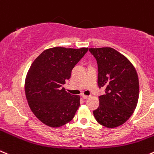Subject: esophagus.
<instances>
[{"label":"esophagus","mask_w":154,"mask_h":154,"mask_svg":"<svg viewBox=\"0 0 154 154\" xmlns=\"http://www.w3.org/2000/svg\"><path fill=\"white\" fill-rule=\"evenodd\" d=\"M82 98L84 100H87V99H88V98L90 97L89 96H86V95H82Z\"/></svg>","instance_id":"34e87169"}]
</instances>
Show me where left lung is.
Segmentation results:
<instances>
[{
    "instance_id": "left-lung-1",
    "label": "left lung",
    "mask_w": 154,
    "mask_h": 154,
    "mask_svg": "<svg viewBox=\"0 0 154 154\" xmlns=\"http://www.w3.org/2000/svg\"><path fill=\"white\" fill-rule=\"evenodd\" d=\"M98 65L99 88L105 94L99 97L100 104L93 111L98 123L116 128L125 123L134 112L139 97V81L129 60L112 48H89Z\"/></svg>"
}]
</instances>
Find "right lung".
Returning <instances> with one entry per match:
<instances>
[{
  "label": "right lung",
  "instance_id": "add662e5",
  "mask_svg": "<svg viewBox=\"0 0 154 154\" xmlns=\"http://www.w3.org/2000/svg\"><path fill=\"white\" fill-rule=\"evenodd\" d=\"M55 47L44 51L31 65L25 81L28 103L45 125L57 128L70 122L80 106V97L63 88L72 70L88 51Z\"/></svg>",
  "mask_w": 154,
  "mask_h": 154
}]
</instances>
